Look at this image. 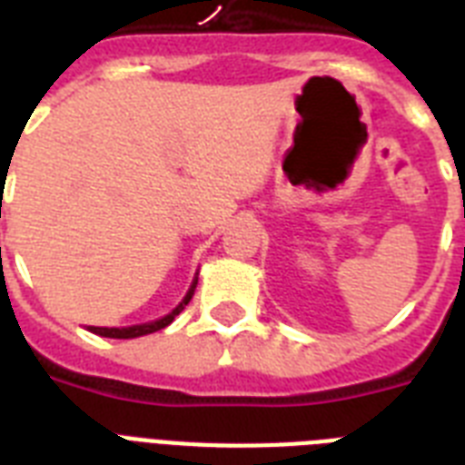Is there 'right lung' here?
<instances>
[{"mask_svg": "<svg viewBox=\"0 0 465 465\" xmlns=\"http://www.w3.org/2000/svg\"><path fill=\"white\" fill-rule=\"evenodd\" d=\"M193 288H196V281H193V286L191 291L186 292L184 302L173 312V314H167V317L158 319V322H151V323H142V326H130V329H99V326H89V331L96 335H104V338H139V335H146V333H153V331L165 329L167 323H173V319L177 317L179 312L184 310V305H189L191 295H193Z\"/></svg>", "mask_w": 465, "mask_h": 465, "instance_id": "right-lung-1", "label": "right lung"}]
</instances>
